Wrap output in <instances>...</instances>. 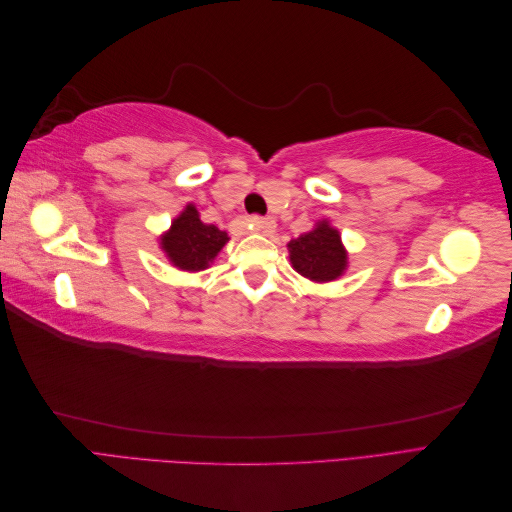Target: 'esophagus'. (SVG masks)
Instances as JSON below:
<instances>
[{"label":"esophagus","mask_w":512,"mask_h":512,"mask_svg":"<svg viewBox=\"0 0 512 512\" xmlns=\"http://www.w3.org/2000/svg\"><path fill=\"white\" fill-rule=\"evenodd\" d=\"M247 226L254 232H260V235H273L275 230V220L273 218H258V215H252L247 218Z\"/></svg>","instance_id":"esophagus-1"}]
</instances>
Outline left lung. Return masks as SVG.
<instances>
[{
  "label": "left lung",
  "mask_w": 512,
  "mask_h": 512,
  "mask_svg": "<svg viewBox=\"0 0 512 512\" xmlns=\"http://www.w3.org/2000/svg\"><path fill=\"white\" fill-rule=\"evenodd\" d=\"M290 265L309 282L327 284L342 277L348 269V250L342 235L327 218L314 224L309 232L288 243Z\"/></svg>",
  "instance_id": "1"
}]
</instances>
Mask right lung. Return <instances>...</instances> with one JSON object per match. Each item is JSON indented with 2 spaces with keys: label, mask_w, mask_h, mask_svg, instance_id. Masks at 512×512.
Returning <instances> with one entry per match:
<instances>
[{
  "label": "right lung",
  "mask_w": 512,
  "mask_h": 512,
  "mask_svg": "<svg viewBox=\"0 0 512 512\" xmlns=\"http://www.w3.org/2000/svg\"><path fill=\"white\" fill-rule=\"evenodd\" d=\"M230 241L224 230L200 220L194 203H188L170 228L160 235V250L179 271L198 273L211 267V262Z\"/></svg>",
  "instance_id": "1"
}]
</instances>
